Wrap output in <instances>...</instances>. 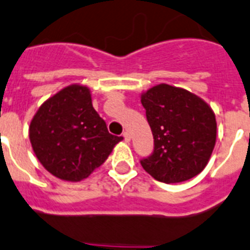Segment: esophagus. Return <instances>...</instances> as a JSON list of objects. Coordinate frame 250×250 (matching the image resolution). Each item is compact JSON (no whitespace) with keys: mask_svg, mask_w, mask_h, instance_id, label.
<instances>
[{"mask_svg":"<svg viewBox=\"0 0 250 250\" xmlns=\"http://www.w3.org/2000/svg\"><path fill=\"white\" fill-rule=\"evenodd\" d=\"M123 138H125V142H129L130 141V133L125 130V132L123 133Z\"/></svg>","mask_w":250,"mask_h":250,"instance_id":"34e87169","label":"esophagus"}]
</instances>
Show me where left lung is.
Returning a JSON list of instances; mask_svg holds the SVG:
<instances>
[{"label":"left lung","mask_w":250,"mask_h":250,"mask_svg":"<svg viewBox=\"0 0 250 250\" xmlns=\"http://www.w3.org/2000/svg\"><path fill=\"white\" fill-rule=\"evenodd\" d=\"M154 138L153 153L141 159L155 180L183 183L199 175L216 143V117L211 107L184 88L162 83L142 95Z\"/></svg>","instance_id":"obj_1"}]
</instances>
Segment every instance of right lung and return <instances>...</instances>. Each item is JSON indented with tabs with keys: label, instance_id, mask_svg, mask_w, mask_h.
<instances>
[{
	"label": "right lung",
	"instance_id": "add662e5",
	"mask_svg": "<svg viewBox=\"0 0 250 250\" xmlns=\"http://www.w3.org/2000/svg\"><path fill=\"white\" fill-rule=\"evenodd\" d=\"M29 139L50 174L80 181L101 167L123 137L113 136L95 111L90 90L71 85L46 100L30 122Z\"/></svg>",
	"mask_w": 250,
	"mask_h": 250
}]
</instances>
